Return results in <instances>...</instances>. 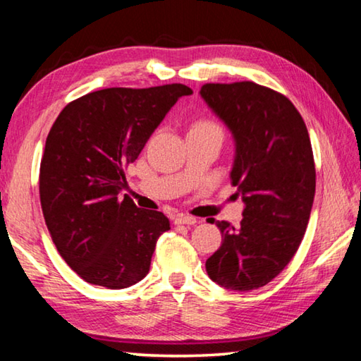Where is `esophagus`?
I'll use <instances>...</instances> for the list:
<instances>
[{"instance_id": "obj_1", "label": "esophagus", "mask_w": 361, "mask_h": 361, "mask_svg": "<svg viewBox=\"0 0 361 361\" xmlns=\"http://www.w3.org/2000/svg\"><path fill=\"white\" fill-rule=\"evenodd\" d=\"M173 223L175 224H188V226H192L197 223V218L194 216H189V215H183V213H180V215H176L173 218Z\"/></svg>"}]
</instances>
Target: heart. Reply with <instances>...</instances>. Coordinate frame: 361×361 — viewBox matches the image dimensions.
I'll return each mask as SVG.
<instances>
[{"instance_id":"b5f03b06","label":"heart","mask_w":361,"mask_h":361,"mask_svg":"<svg viewBox=\"0 0 361 361\" xmlns=\"http://www.w3.org/2000/svg\"><path fill=\"white\" fill-rule=\"evenodd\" d=\"M197 129H219V127L212 121H197L191 130H197Z\"/></svg>"}]
</instances>
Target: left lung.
<instances>
[{
	"mask_svg": "<svg viewBox=\"0 0 361 361\" xmlns=\"http://www.w3.org/2000/svg\"><path fill=\"white\" fill-rule=\"evenodd\" d=\"M200 97L231 130V181L245 204L239 228L218 221L223 243L205 262L223 288L250 291L276 279L298 252L315 195L307 127L285 95L252 81L204 84Z\"/></svg>",
	"mask_w": 361,
	"mask_h": 361,
	"instance_id": "8db88e82",
	"label": "left lung"
}]
</instances>
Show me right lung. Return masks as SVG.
Masks as SVG:
<instances>
[{
	"label": "right lung",
	"mask_w": 361,
	"mask_h": 361,
	"mask_svg": "<svg viewBox=\"0 0 361 361\" xmlns=\"http://www.w3.org/2000/svg\"><path fill=\"white\" fill-rule=\"evenodd\" d=\"M191 94L185 84L102 89L68 103L54 122L41 159V209L60 256L85 282L121 290L149 272L170 223L121 197L124 169Z\"/></svg>",
	"instance_id": "right-lung-1"
}]
</instances>
